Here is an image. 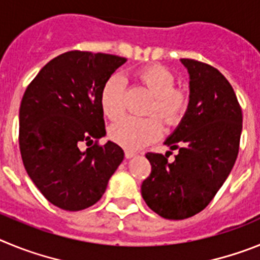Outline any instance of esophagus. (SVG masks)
<instances>
[{"instance_id":"obj_1","label":"esophagus","mask_w":260,"mask_h":260,"mask_svg":"<svg viewBox=\"0 0 260 260\" xmlns=\"http://www.w3.org/2000/svg\"><path fill=\"white\" fill-rule=\"evenodd\" d=\"M134 156H137V153L133 152V151H125V157L126 158H133Z\"/></svg>"}]
</instances>
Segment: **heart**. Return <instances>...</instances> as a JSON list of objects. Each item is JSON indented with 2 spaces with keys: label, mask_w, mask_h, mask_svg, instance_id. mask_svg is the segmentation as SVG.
<instances>
[{
  "label": "heart",
  "mask_w": 260,
  "mask_h": 260,
  "mask_svg": "<svg viewBox=\"0 0 260 260\" xmlns=\"http://www.w3.org/2000/svg\"><path fill=\"white\" fill-rule=\"evenodd\" d=\"M138 79L153 95L147 113L157 114L168 126L176 125L185 114L189 95L185 89L174 87V77L167 68L152 65L138 71ZM125 82L121 75H112L105 82L100 95L102 109L109 119H117L125 110ZM161 123L157 117L147 118L125 117L109 128L112 141L127 150H139L157 141L161 135Z\"/></svg>",
  "instance_id": "b5f03b06"
}]
</instances>
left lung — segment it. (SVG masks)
<instances>
[{
    "label": "left lung",
    "mask_w": 260,
    "mask_h": 260,
    "mask_svg": "<svg viewBox=\"0 0 260 260\" xmlns=\"http://www.w3.org/2000/svg\"><path fill=\"white\" fill-rule=\"evenodd\" d=\"M181 62L190 78L189 105L164 142L178 153L173 161L147 153L152 171L141 187L147 206L169 220L187 219L207 207L236 162L242 132V110L226 78L203 62Z\"/></svg>",
    "instance_id": "8db88e82"
}]
</instances>
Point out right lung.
<instances>
[{"mask_svg": "<svg viewBox=\"0 0 260 260\" xmlns=\"http://www.w3.org/2000/svg\"><path fill=\"white\" fill-rule=\"evenodd\" d=\"M126 58L71 50L39 71L19 109V148L32 182L52 204L80 211L100 201L123 160L118 144L105 137L100 95ZM95 141L84 151L80 144Z\"/></svg>", "mask_w": 260, "mask_h": 260, "instance_id": "add662e5", "label": "right lung"}]
</instances>
